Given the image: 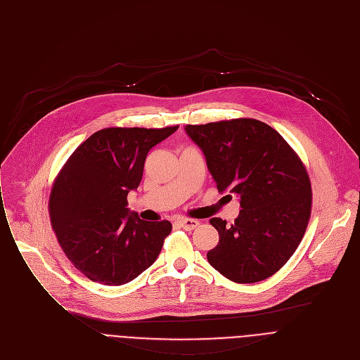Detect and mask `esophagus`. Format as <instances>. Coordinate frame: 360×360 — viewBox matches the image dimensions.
Instances as JSON below:
<instances>
[{
  "label": "esophagus",
  "mask_w": 360,
  "mask_h": 360,
  "mask_svg": "<svg viewBox=\"0 0 360 360\" xmlns=\"http://www.w3.org/2000/svg\"><path fill=\"white\" fill-rule=\"evenodd\" d=\"M177 224L184 230H194L200 223L197 220H193V219H181V220L177 221Z\"/></svg>",
  "instance_id": "34e87169"
}]
</instances>
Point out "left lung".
Segmentation results:
<instances>
[{
	"mask_svg": "<svg viewBox=\"0 0 360 360\" xmlns=\"http://www.w3.org/2000/svg\"><path fill=\"white\" fill-rule=\"evenodd\" d=\"M217 190L238 195L234 224L211 219L220 240L207 252L230 281L254 283L281 269L298 248L311 217V181L285 139L255 119L186 124ZM229 194V195H230Z\"/></svg>",
	"mask_w": 360,
	"mask_h": 360,
	"instance_id": "left-lung-1",
	"label": "left lung"
}]
</instances>
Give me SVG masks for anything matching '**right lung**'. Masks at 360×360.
Returning a JSON list of instances; mask_svg holds the SVG:
<instances>
[{"label":"right lung","mask_w":360,"mask_h":360,"mask_svg":"<svg viewBox=\"0 0 360 360\" xmlns=\"http://www.w3.org/2000/svg\"><path fill=\"white\" fill-rule=\"evenodd\" d=\"M177 129H102L56 177L49 198L52 229L68 259L91 281L123 285L158 259L172 224L140 220L127 208V194L139 187L150 149Z\"/></svg>","instance_id":"add662e5"}]
</instances>
